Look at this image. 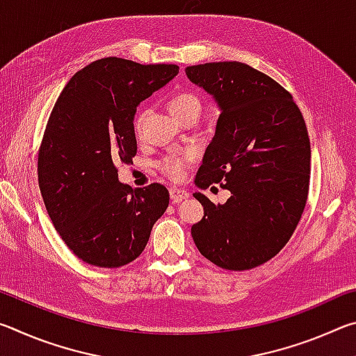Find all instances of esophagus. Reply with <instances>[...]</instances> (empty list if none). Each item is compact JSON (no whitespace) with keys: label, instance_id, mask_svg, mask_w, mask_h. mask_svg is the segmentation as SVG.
<instances>
[{"label":"esophagus","instance_id":"1","mask_svg":"<svg viewBox=\"0 0 356 356\" xmlns=\"http://www.w3.org/2000/svg\"><path fill=\"white\" fill-rule=\"evenodd\" d=\"M170 196H171V201L174 204H179L185 200H188V191L185 190H180V188H170Z\"/></svg>","mask_w":356,"mask_h":356}]
</instances>
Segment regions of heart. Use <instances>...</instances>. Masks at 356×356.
Returning a JSON list of instances; mask_svg holds the SVG:
<instances>
[{
	"label": "heart",
	"instance_id": "obj_1",
	"mask_svg": "<svg viewBox=\"0 0 356 356\" xmlns=\"http://www.w3.org/2000/svg\"><path fill=\"white\" fill-rule=\"evenodd\" d=\"M170 110L174 114V118L179 116V114H182V113H186V111L200 113L201 100L197 99V95H195V94L182 92V94L176 95V97L171 100ZM144 116H146V113H140L136 118L135 129L138 134H140L143 129ZM193 159H195V152H193V150H186V152H182V154H171V155H166L165 159L160 161L159 168H160V171L170 179L182 180L185 177L186 165H188Z\"/></svg>",
	"mask_w": 356,
	"mask_h": 356
}]
</instances>
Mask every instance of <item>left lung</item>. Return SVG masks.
<instances>
[{"label": "left lung", "instance_id": "1", "mask_svg": "<svg viewBox=\"0 0 356 356\" xmlns=\"http://www.w3.org/2000/svg\"><path fill=\"white\" fill-rule=\"evenodd\" d=\"M185 74L221 111L195 184L231 191L218 206L193 195L204 207L193 240L221 268H254L284 248L305 210L311 172L305 119L280 83L248 64L207 63Z\"/></svg>", "mask_w": 356, "mask_h": 356}]
</instances>
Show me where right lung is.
<instances>
[{"instance_id": "add662e5", "label": "right lung", "mask_w": 356, "mask_h": 356, "mask_svg": "<svg viewBox=\"0 0 356 356\" xmlns=\"http://www.w3.org/2000/svg\"><path fill=\"white\" fill-rule=\"evenodd\" d=\"M179 74L176 64L104 58L78 70L48 119L38 177L48 216L83 262L116 268L141 254L170 204L160 184L131 190L118 165L136 155V106Z\"/></svg>"}]
</instances>
